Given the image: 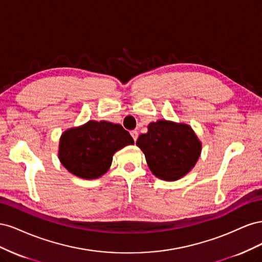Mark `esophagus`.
<instances>
[{
    "instance_id": "esophagus-1",
    "label": "esophagus",
    "mask_w": 262,
    "mask_h": 262,
    "mask_svg": "<svg viewBox=\"0 0 262 262\" xmlns=\"http://www.w3.org/2000/svg\"><path fill=\"white\" fill-rule=\"evenodd\" d=\"M131 137L133 138L134 141H137V140H138V137H139V132H138L137 130L131 131Z\"/></svg>"
}]
</instances>
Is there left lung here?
Returning <instances> with one entry per match:
<instances>
[{"label": "left lung", "instance_id": "1", "mask_svg": "<svg viewBox=\"0 0 262 262\" xmlns=\"http://www.w3.org/2000/svg\"><path fill=\"white\" fill-rule=\"evenodd\" d=\"M137 145L157 178L176 181L191 170L201 155L202 143L191 126L161 119L147 125Z\"/></svg>", "mask_w": 262, "mask_h": 262}]
</instances>
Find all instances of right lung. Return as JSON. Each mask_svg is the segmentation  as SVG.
<instances>
[{
  "label": "right lung",
  "mask_w": 262,
  "mask_h": 262,
  "mask_svg": "<svg viewBox=\"0 0 262 262\" xmlns=\"http://www.w3.org/2000/svg\"><path fill=\"white\" fill-rule=\"evenodd\" d=\"M132 144V137L122 125L90 120L61 134L58 156L61 164L74 176L97 179L110 168L114 154Z\"/></svg>",
  "instance_id": "right-lung-1"
}]
</instances>
